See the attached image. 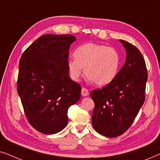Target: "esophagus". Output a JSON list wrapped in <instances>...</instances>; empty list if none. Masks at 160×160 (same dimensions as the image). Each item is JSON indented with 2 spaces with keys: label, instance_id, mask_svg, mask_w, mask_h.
I'll return each instance as SVG.
<instances>
[{
  "label": "esophagus",
  "instance_id": "obj_1",
  "mask_svg": "<svg viewBox=\"0 0 160 160\" xmlns=\"http://www.w3.org/2000/svg\"><path fill=\"white\" fill-rule=\"evenodd\" d=\"M81 94L83 96V97H86L89 94V91L87 88H82V91H81Z\"/></svg>",
  "mask_w": 160,
  "mask_h": 160
}]
</instances>
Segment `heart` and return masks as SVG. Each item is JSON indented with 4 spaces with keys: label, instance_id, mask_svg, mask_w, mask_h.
<instances>
[{
    "label": "heart",
    "instance_id": "heart-1",
    "mask_svg": "<svg viewBox=\"0 0 160 160\" xmlns=\"http://www.w3.org/2000/svg\"><path fill=\"white\" fill-rule=\"evenodd\" d=\"M75 60L70 59L67 66L72 78L78 80L85 69L86 78L98 86L109 84L118 72L120 58L115 49L95 43H86L74 51Z\"/></svg>",
    "mask_w": 160,
    "mask_h": 160
}]
</instances>
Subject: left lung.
<instances>
[{
    "label": "left lung",
    "instance_id": "obj_1",
    "mask_svg": "<svg viewBox=\"0 0 160 160\" xmlns=\"http://www.w3.org/2000/svg\"><path fill=\"white\" fill-rule=\"evenodd\" d=\"M126 49L124 64L107 86L94 89L92 125L97 132L108 138L118 137L128 129L145 101L148 72L140 51L120 39Z\"/></svg>",
    "mask_w": 160,
    "mask_h": 160
}]
</instances>
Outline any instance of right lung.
<instances>
[{
    "label": "right lung",
    "instance_id": "1",
    "mask_svg": "<svg viewBox=\"0 0 160 160\" xmlns=\"http://www.w3.org/2000/svg\"><path fill=\"white\" fill-rule=\"evenodd\" d=\"M76 39L69 34L42 35L20 58L18 93L30 124L46 135L64 129L68 109L80 98L81 86L70 79L67 66Z\"/></svg>",
    "mask_w": 160,
    "mask_h": 160
}]
</instances>
